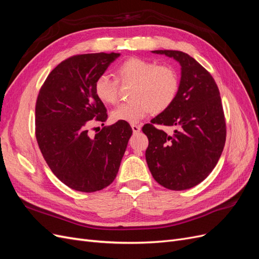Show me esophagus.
<instances>
[{"mask_svg": "<svg viewBox=\"0 0 259 259\" xmlns=\"http://www.w3.org/2000/svg\"><path fill=\"white\" fill-rule=\"evenodd\" d=\"M131 126H132L133 132H134V134H137V133H139L140 130H142V125H139V124H132Z\"/></svg>", "mask_w": 259, "mask_h": 259, "instance_id": "1", "label": "esophagus"}]
</instances>
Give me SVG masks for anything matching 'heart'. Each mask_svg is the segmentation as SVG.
<instances>
[{"label": "heart", "mask_w": 259, "mask_h": 259, "mask_svg": "<svg viewBox=\"0 0 259 259\" xmlns=\"http://www.w3.org/2000/svg\"><path fill=\"white\" fill-rule=\"evenodd\" d=\"M116 74L122 83H133V86L130 93L132 99L111 111L113 122L137 123L149 112L160 113L165 110L177 96L178 75L168 66L133 57L117 67ZM94 91L105 104H114L117 99V82L107 73L97 77Z\"/></svg>", "instance_id": "heart-1"}]
</instances>
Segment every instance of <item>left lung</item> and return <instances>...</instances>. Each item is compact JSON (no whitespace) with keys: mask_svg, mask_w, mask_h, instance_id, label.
<instances>
[{"mask_svg":"<svg viewBox=\"0 0 259 259\" xmlns=\"http://www.w3.org/2000/svg\"><path fill=\"white\" fill-rule=\"evenodd\" d=\"M179 62L177 96L143 132L149 139L146 160L155 182L170 190H186L203 182L221 158L226 121L221 94L213 76L189 55L179 51H152ZM155 123L176 126L173 136Z\"/></svg>","mask_w":259,"mask_h":259,"instance_id":"1","label":"left lung"}]
</instances>
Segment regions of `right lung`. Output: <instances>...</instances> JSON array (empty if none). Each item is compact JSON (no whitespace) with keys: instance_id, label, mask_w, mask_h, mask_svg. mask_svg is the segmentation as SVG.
I'll return each mask as SVG.
<instances>
[{"instance_id":"add662e5","label":"right lung","mask_w":259,"mask_h":259,"mask_svg":"<svg viewBox=\"0 0 259 259\" xmlns=\"http://www.w3.org/2000/svg\"><path fill=\"white\" fill-rule=\"evenodd\" d=\"M119 56L96 53L70 57L49 74L38 93L37 145L53 173L76 191L95 192L110 185L132 136L127 122L105 126L94 137L88 131L90 121L107 120L94 83Z\"/></svg>"}]
</instances>
